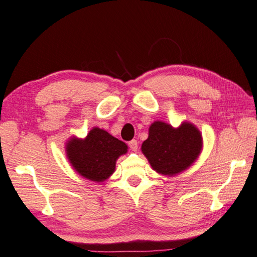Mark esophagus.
<instances>
[{
    "label": "esophagus",
    "mask_w": 257,
    "mask_h": 257,
    "mask_svg": "<svg viewBox=\"0 0 257 257\" xmlns=\"http://www.w3.org/2000/svg\"><path fill=\"white\" fill-rule=\"evenodd\" d=\"M129 147L134 152L137 151V149H138V142L136 141V139H133L132 142H129Z\"/></svg>",
    "instance_id": "esophagus-1"
}]
</instances>
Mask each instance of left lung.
Masks as SVG:
<instances>
[{
  "instance_id": "8db88e82",
  "label": "left lung",
  "mask_w": 257,
  "mask_h": 257,
  "mask_svg": "<svg viewBox=\"0 0 257 257\" xmlns=\"http://www.w3.org/2000/svg\"><path fill=\"white\" fill-rule=\"evenodd\" d=\"M201 148V134L189 122L174 129L162 121H155L149 127L148 138L142 145L149 164L164 175H175L188 169L197 160Z\"/></svg>"
}]
</instances>
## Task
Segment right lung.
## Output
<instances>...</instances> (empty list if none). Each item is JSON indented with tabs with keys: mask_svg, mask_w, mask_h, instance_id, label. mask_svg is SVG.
Wrapping results in <instances>:
<instances>
[{
	"mask_svg": "<svg viewBox=\"0 0 257 257\" xmlns=\"http://www.w3.org/2000/svg\"><path fill=\"white\" fill-rule=\"evenodd\" d=\"M127 149V145L105 130L93 128L85 139H71L66 152L78 174L87 180L102 182L113 173L116 160Z\"/></svg>",
	"mask_w": 257,
	"mask_h": 257,
	"instance_id": "obj_1",
	"label": "right lung"
}]
</instances>
